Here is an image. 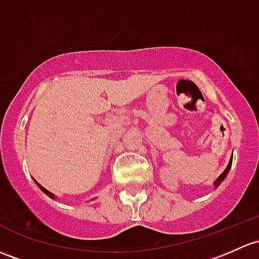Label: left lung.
I'll list each match as a JSON object with an SVG mask.
<instances>
[{
    "label": "left lung",
    "mask_w": 259,
    "mask_h": 259,
    "mask_svg": "<svg viewBox=\"0 0 259 259\" xmlns=\"http://www.w3.org/2000/svg\"><path fill=\"white\" fill-rule=\"evenodd\" d=\"M231 166H232V159H231V161H230V164L227 165V167L225 168V171H223V172L221 174V175H220V178L216 180V181H214V187H217V186H220V184H221V182L223 181V180H225V178H226V175H227L228 174V171H230V168H231Z\"/></svg>",
    "instance_id": "8db88e82"
}]
</instances>
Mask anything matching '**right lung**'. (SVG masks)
Wrapping results in <instances>:
<instances>
[{"instance_id":"obj_1","label":"right lung","mask_w":259,"mask_h":259,"mask_svg":"<svg viewBox=\"0 0 259 259\" xmlns=\"http://www.w3.org/2000/svg\"><path fill=\"white\" fill-rule=\"evenodd\" d=\"M36 184L38 185V187H39V189H40V190H42V191H43V192H45V194H46V195H48V196H50V197H52V198H54V197H53V195H52V194H51V192H50V191H48V190H46V189H45V187H43V186H40V185H39V184H38V182H37V181H36Z\"/></svg>"}]
</instances>
